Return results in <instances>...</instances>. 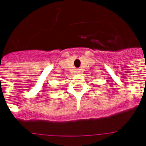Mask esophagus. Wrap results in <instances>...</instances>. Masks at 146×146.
I'll return each mask as SVG.
<instances>
[{"instance_id":"obj_1","label":"esophagus","mask_w":146,"mask_h":146,"mask_svg":"<svg viewBox=\"0 0 146 146\" xmlns=\"http://www.w3.org/2000/svg\"><path fill=\"white\" fill-rule=\"evenodd\" d=\"M76 73H79V70H76Z\"/></svg>"}]
</instances>
